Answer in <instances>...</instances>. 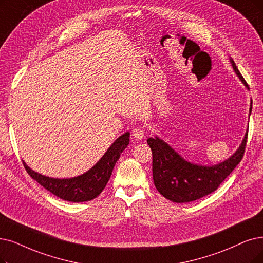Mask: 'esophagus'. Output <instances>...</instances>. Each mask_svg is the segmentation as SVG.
Instances as JSON below:
<instances>
[{
    "label": "esophagus",
    "instance_id": "34e87169",
    "mask_svg": "<svg viewBox=\"0 0 263 263\" xmlns=\"http://www.w3.org/2000/svg\"><path fill=\"white\" fill-rule=\"evenodd\" d=\"M133 137L136 139V140H141L143 137H144V132L141 127H136L133 129Z\"/></svg>",
    "mask_w": 263,
    "mask_h": 263
}]
</instances>
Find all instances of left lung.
Instances as JSON below:
<instances>
[{
  "label": "left lung",
  "mask_w": 263,
  "mask_h": 263,
  "mask_svg": "<svg viewBox=\"0 0 263 263\" xmlns=\"http://www.w3.org/2000/svg\"><path fill=\"white\" fill-rule=\"evenodd\" d=\"M231 61L238 78L249 88L235 62ZM247 136L248 132L238 150L230 159L215 166L189 163L163 140L149 138L146 141L152 150L153 180L157 191L175 203L192 202L214 192L243 159Z\"/></svg>",
  "instance_id": "obj_1"
}]
</instances>
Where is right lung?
<instances>
[{"label": "right lung", "instance_id": "add662e5", "mask_svg": "<svg viewBox=\"0 0 263 263\" xmlns=\"http://www.w3.org/2000/svg\"><path fill=\"white\" fill-rule=\"evenodd\" d=\"M129 142V134L126 133L114 141L101 160L87 173L71 179H55L40 175L23 162L25 170L47 191L69 202H87L97 197L107 185L115 163Z\"/></svg>", "mask_w": 263, "mask_h": 263}]
</instances>
